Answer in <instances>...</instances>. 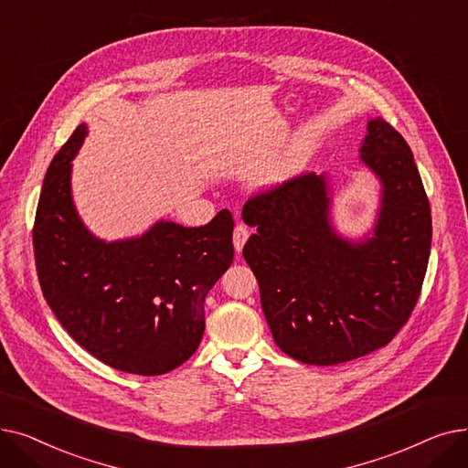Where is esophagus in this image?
<instances>
[{"mask_svg": "<svg viewBox=\"0 0 468 468\" xmlns=\"http://www.w3.org/2000/svg\"><path fill=\"white\" fill-rule=\"evenodd\" d=\"M250 229L246 227V225H238L236 229H234V234H232V241H234V250H236V253H239L241 250H243V246H246V241H248V238H250Z\"/></svg>", "mask_w": 468, "mask_h": 468, "instance_id": "obj_1", "label": "esophagus"}]
</instances>
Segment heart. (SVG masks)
Segmentation results:
<instances>
[{
  "label": "heart",
  "instance_id": "obj_1",
  "mask_svg": "<svg viewBox=\"0 0 468 468\" xmlns=\"http://www.w3.org/2000/svg\"><path fill=\"white\" fill-rule=\"evenodd\" d=\"M299 162H301L299 152H289V154L282 155L278 162H274L272 165L266 167L257 176V186H261V188H274V186L285 183L287 179H292V176L297 171V167H299Z\"/></svg>",
  "mask_w": 468,
  "mask_h": 468
}]
</instances>
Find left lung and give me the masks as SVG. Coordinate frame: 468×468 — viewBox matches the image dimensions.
Returning <instances> with one entry per match:
<instances>
[{
	"instance_id": "8db88e82",
	"label": "left lung",
	"mask_w": 468,
	"mask_h": 468,
	"mask_svg": "<svg viewBox=\"0 0 468 468\" xmlns=\"http://www.w3.org/2000/svg\"><path fill=\"white\" fill-rule=\"evenodd\" d=\"M362 164L381 183L371 236L343 238L331 222L325 173H306L250 197L241 218L257 232L243 259L282 352L335 366L392 341L425 280L432 217L413 154L383 118L367 122Z\"/></svg>"
}]
</instances>
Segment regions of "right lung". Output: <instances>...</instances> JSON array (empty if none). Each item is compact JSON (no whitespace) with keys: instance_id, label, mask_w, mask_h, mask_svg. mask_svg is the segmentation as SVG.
<instances>
[{"instance_id":"add662e5","label":"right lung","mask_w":468,"mask_h":468,"mask_svg":"<svg viewBox=\"0 0 468 468\" xmlns=\"http://www.w3.org/2000/svg\"><path fill=\"white\" fill-rule=\"evenodd\" d=\"M85 135L81 123L43 179L32 232L41 292L60 325L97 360L162 375L202 341L206 297L234 259V220L222 209L206 227L158 220L135 238H97L81 222L70 186Z\"/></svg>"}]
</instances>
